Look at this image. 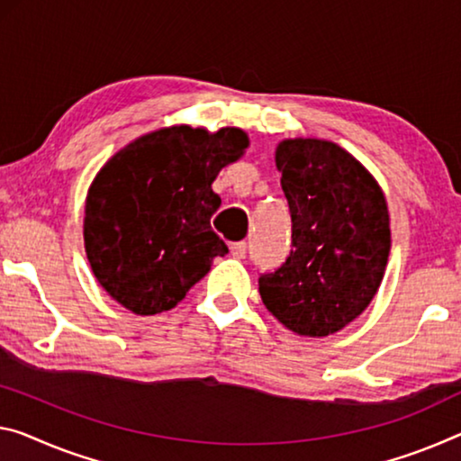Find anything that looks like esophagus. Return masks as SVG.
Here are the masks:
<instances>
[{"instance_id": "34e87169", "label": "esophagus", "mask_w": 461, "mask_h": 461, "mask_svg": "<svg viewBox=\"0 0 461 461\" xmlns=\"http://www.w3.org/2000/svg\"><path fill=\"white\" fill-rule=\"evenodd\" d=\"M230 253H232V258L243 259L245 255H247V243H245V240H237V243H232L230 245Z\"/></svg>"}]
</instances>
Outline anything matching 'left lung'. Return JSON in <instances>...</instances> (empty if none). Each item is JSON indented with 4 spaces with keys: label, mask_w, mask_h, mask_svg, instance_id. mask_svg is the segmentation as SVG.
Returning a JSON list of instances; mask_svg holds the SVG:
<instances>
[{
    "label": "left lung",
    "mask_w": 461,
    "mask_h": 461,
    "mask_svg": "<svg viewBox=\"0 0 461 461\" xmlns=\"http://www.w3.org/2000/svg\"><path fill=\"white\" fill-rule=\"evenodd\" d=\"M293 249L259 278L267 311L299 336L325 338L369 307L384 280L392 230L384 189L334 141L282 140L276 148Z\"/></svg>",
    "instance_id": "obj_1"
}]
</instances>
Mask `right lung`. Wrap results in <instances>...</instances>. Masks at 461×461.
<instances>
[{
  "label": "right lung",
  "instance_id": "obj_1",
  "mask_svg": "<svg viewBox=\"0 0 461 461\" xmlns=\"http://www.w3.org/2000/svg\"><path fill=\"white\" fill-rule=\"evenodd\" d=\"M247 146L239 127H162L96 173L84 206V249L98 285L127 311L173 309L214 258L229 253L210 226L221 208L212 183Z\"/></svg>",
  "mask_w": 461,
  "mask_h": 461
}]
</instances>
